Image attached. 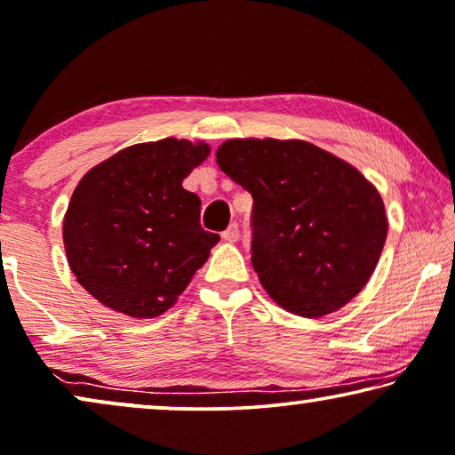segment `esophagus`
<instances>
[{
    "mask_svg": "<svg viewBox=\"0 0 455 455\" xmlns=\"http://www.w3.org/2000/svg\"><path fill=\"white\" fill-rule=\"evenodd\" d=\"M239 225H230L225 233H222V241H227V243H236L239 241Z\"/></svg>",
    "mask_w": 455,
    "mask_h": 455,
    "instance_id": "obj_1",
    "label": "esophagus"
}]
</instances>
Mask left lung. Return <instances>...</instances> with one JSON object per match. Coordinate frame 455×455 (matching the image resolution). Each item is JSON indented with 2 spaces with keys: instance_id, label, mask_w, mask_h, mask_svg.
I'll return each mask as SVG.
<instances>
[{
  "instance_id": "8db88e82",
  "label": "left lung",
  "mask_w": 455,
  "mask_h": 455,
  "mask_svg": "<svg viewBox=\"0 0 455 455\" xmlns=\"http://www.w3.org/2000/svg\"><path fill=\"white\" fill-rule=\"evenodd\" d=\"M216 163L253 196L251 263L282 308L316 318L362 292L388 219L354 165L307 140L277 139H230Z\"/></svg>"
}]
</instances>
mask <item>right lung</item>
I'll return each instance as SVG.
<instances>
[{
    "mask_svg": "<svg viewBox=\"0 0 455 455\" xmlns=\"http://www.w3.org/2000/svg\"><path fill=\"white\" fill-rule=\"evenodd\" d=\"M206 142L163 139L90 169L63 220L67 259L104 307L132 318L172 308L220 236L200 227V198L181 186Z\"/></svg>",
    "mask_w": 455,
    "mask_h": 455,
    "instance_id": "obj_1",
    "label": "right lung"
}]
</instances>
